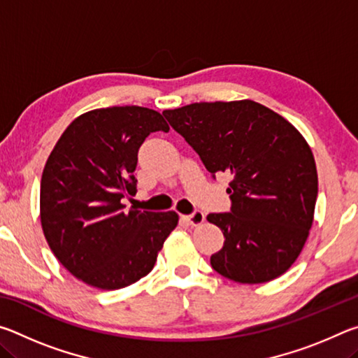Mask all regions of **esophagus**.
Returning <instances> with one entry per match:
<instances>
[{
  "label": "esophagus",
  "mask_w": 358,
  "mask_h": 358,
  "mask_svg": "<svg viewBox=\"0 0 358 358\" xmlns=\"http://www.w3.org/2000/svg\"><path fill=\"white\" fill-rule=\"evenodd\" d=\"M185 220L187 224H189V226H201V224L205 221V215L201 210H196V211H192L191 215L185 216Z\"/></svg>",
  "instance_id": "34e87169"
}]
</instances>
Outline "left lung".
<instances>
[{"label": "left lung", "mask_w": 358, "mask_h": 358, "mask_svg": "<svg viewBox=\"0 0 358 358\" xmlns=\"http://www.w3.org/2000/svg\"><path fill=\"white\" fill-rule=\"evenodd\" d=\"M162 113L213 177L232 173L230 211L207 216L226 238L211 266L241 284L286 273L306 243L317 199L316 162L303 136L250 99L194 102Z\"/></svg>", "instance_id": "8db88e82"}]
</instances>
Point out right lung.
Masks as SVG:
<instances>
[{"mask_svg":"<svg viewBox=\"0 0 358 358\" xmlns=\"http://www.w3.org/2000/svg\"><path fill=\"white\" fill-rule=\"evenodd\" d=\"M169 132L162 115L147 107L96 108L77 117L59 137L41 180L45 240L69 273L88 286L115 290L147 276L175 211L129 210L137 153L150 132Z\"/></svg>","mask_w":358,"mask_h":358,"instance_id":"right-lung-1","label":"right lung"}]
</instances>
